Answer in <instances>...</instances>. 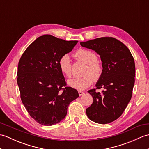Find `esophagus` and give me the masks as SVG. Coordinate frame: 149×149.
<instances>
[{"label": "esophagus", "instance_id": "esophagus-1", "mask_svg": "<svg viewBox=\"0 0 149 149\" xmlns=\"http://www.w3.org/2000/svg\"><path fill=\"white\" fill-rule=\"evenodd\" d=\"M78 93H79V96L83 95L84 94V92H83V91H79Z\"/></svg>", "mask_w": 149, "mask_h": 149}]
</instances>
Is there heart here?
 Returning a JSON list of instances; mask_svg holds the SVG:
<instances>
[{
  "instance_id": "1",
  "label": "heart",
  "mask_w": 149,
  "mask_h": 149,
  "mask_svg": "<svg viewBox=\"0 0 149 149\" xmlns=\"http://www.w3.org/2000/svg\"><path fill=\"white\" fill-rule=\"evenodd\" d=\"M75 56L81 60L87 66L84 70L83 76L74 77L68 80V86L78 90H83L93 83L94 79H99L102 74V67L97 60V56L93 52L87 49H80L75 54ZM60 70L66 77H70L72 73L71 60L68 55L65 54L59 60Z\"/></svg>"
}]
</instances>
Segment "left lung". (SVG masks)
I'll list each match as a JSON object with an SVG mask.
<instances>
[{"label": "left lung", "mask_w": 149, "mask_h": 149, "mask_svg": "<svg viewBox=\"0 0 149 149\" xmlns=\"http://www.w3.org/2000/svg\"><path fill=\"white\" fill-rule=\"evenodd\" d=\"M81 45L100 55L102 72L96 89L88 91L92 104L86 109L91 121L100 124L113 122L122 115L132 97L134 84L135 64L130 50L112 37H102L80 42Z\"/></svg>", "instance_id": "left-lung-1"}]
</instances>
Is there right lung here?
I'll use <instances>...</instances> for the list:
<instances>
[{
  "mask_svg": "<svg viewBox=\"0 0 149 149\" xmlns=\"http://www.w3.org/2000/svg\"><path fill=\"white\" fill-rule=\"evenodd\" d=\"M78 41H65L49 34L41 36L25 50L19 61L17 83L27 112L43 125H52L65 118L70 103L78 91L66 86L59 68L61 57Z\"/></svg>",
  "mask_w": 149,
  "mask_h": 149,
  "instance_id": "1",
  "label": "right lung"
}]
</instances>
